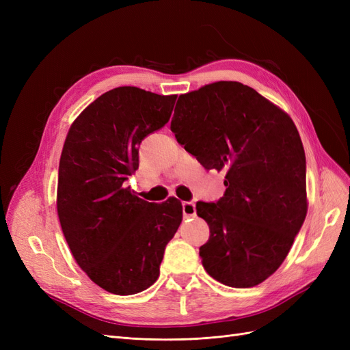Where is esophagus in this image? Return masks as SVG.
I'll list each match as a JSON object with an SVG mask.
<instances>
[{"mask_svg": "<svg viewBox=\"0 0 350 350\" xmlns=\"http://www.w3.org/2000/svg\"><path fill=\"white\" fill-rule=\"evenodd\" d=\"M183 213H184V217L196 216V204L193 203V201H184V203H183Z\"/></svg>", "mask_w": 350, "mask_h": 350, "instance_id": "34e87169", "label": "esophagus"}]
</instances>
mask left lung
<instances>
[{
	"label": "left lung",
	"instance_id": "left-lung-1",
	"mask_svg": "<svg viewBox=\"0 0 350 350\" xmlns=\"http://www.w3.org/2000/svg\"><path fill=\"white\" fill-rule=\"evenodd\" d=\"M171 131L206 169L225 171L216 203L198 201L210 228L203 267L230 288H252L288 256L306 216V162L291 116L238 81L179 96Z\"/></svg>",
	"mask_w": 350,
	"mask_h": 350
}]
</instances>
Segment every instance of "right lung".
<instances>
[{
	"mask_svg": "<svg viewBox=\"0 0 350 350\" xmlns=\"http://www.w3.org/2000/svg\"><path fill=\"white\" fill-rule=\"evenodd\" d=\"M176 94L124 86L103 93L70 126L58 169L57 210L74 260L92 282L134 295L159 278L166 243L183 221L181 201L154 204L125 188L139 146L169 121Z\"/></svg>",
	"mask_w": 350,
	"mask_h": 350,
	"instance_id": "1",
	"label": "right lung"
}]
</instances>
